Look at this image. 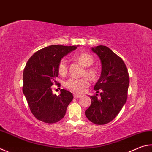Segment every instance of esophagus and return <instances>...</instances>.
Masks as SVG:
<instances>
[{
	"instance_id": "34e87169",
	"label": "esophagus",
	"mask_w": 152,
	"mask_h": 152,
	"mask_svg": "<svg viewBox=\"0 0 152 152\" xmlns=\"http://www.w3.org/2000/svg\"><path fill=\"white\" fill-rule=\"evenodd\" d=\"M81 95H79V94H74V98H79L81 97Z\"/></svg>"
}]
</instances>
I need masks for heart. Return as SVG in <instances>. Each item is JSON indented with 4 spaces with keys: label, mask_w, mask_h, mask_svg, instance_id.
<instances>
[{
    "label": "heart",
    "mask_w": 152,
    "mask_h": 152,
    "mask_svg": "<svg viewBox=\"0 0 152 152\" xmlns=\"http://www.w3.org/2000/svg\"><path fill=\"white\" fill-rule=\"evenodd\" d=\"M74 60H77L84 66L86 67V70L84 72V75H86L88 78L92 80H94L98 76V69L91 66L93 64L94 59L92 55L88 53H81L77 54L74 56ZM58 71L60 75L64 76L68 72V64L66 60L62 59L58 65ZM90 82L87 78H71L65 82V86L68 89L74 92L80 93L86 88L89 86Z\"/></svg>",
    "instance_id": "heart-1"
}]
</instances>
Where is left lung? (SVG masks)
I'll return each mask as SVG.
<instances>
[{"mask_svg":"<svg viewBox=\"0 0 152 152\" xmlns=\"http://www.w3.org/2000/svg\"><path fill=\"white\" fill-rule=\"evenodd\" d=\"M100 58L102 64L100 78L94 86L100 98L91 96V105L86 110L88 120L97 125L111 122L122 110L128 98L129 74L122 59L109 48L98 46L92 48Z\"/></svg>","mask_w":152,"mask_h":152,"instance_id":"obj_1","label":"left lung"}]
</instances>
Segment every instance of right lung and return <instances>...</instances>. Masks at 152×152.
<instances>
[{"instance_id": "add662e5", "label": "right lung", "mask_w": 152, "mask_h": 152, "mask_svg": "<svg viewBox=\"0 0 152 152\" xmlns=\"http://www.w3.org/2000/svg\"><path fill=\"white\" fill-rule=\"evenodd\" d=\"M76 48L51 45L36 52L27 62L23 72V91L30 111L38 120L54 124L64 117L73 100L72 94L61 89L59 96L54 95L52 86L57 84L60 60Z\"/></svg>"}]
</instances>
